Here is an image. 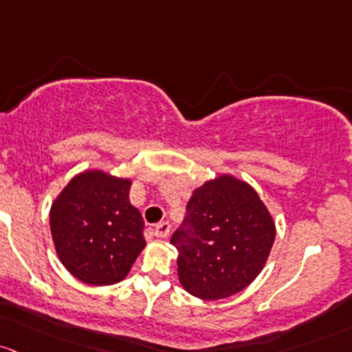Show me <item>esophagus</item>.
<instances>
[{"instance_id": "1", "label": "esophagus", "mask_w": 352, "mask_h": 352, "mask_svg": "<svg viewBox=\"0 0 352 352\" xmlns=\"http://www.w3.org/2000/svg\"><path fill=\"white\" fill-rule=\"evenodd\" d=\"M168 234H170V223L168 222H160L155 227V235H157V237L164 239V237H167Z\"/></svg>"}]
</instances>
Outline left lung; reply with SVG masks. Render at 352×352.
I'll use <instances>...</instances> for the list:
<instances>
[{"label":"left lung","mask_w":352,"mask_h":352,"mask_svg":"<svg viewBox=\"0 0 352 352\" xmlns=\"http://www.w3.org/2000/svg\"><path fill=\"white\" fill-rule=\"evenodd\" d=\"M274 239L272 215L249 184L232 175L208 180L194 190L170 239L180 284L204 300L237 294L264 269Z\"/></svg>","instance_id":"obj_1"}]
</instances>
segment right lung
Here are the masks:
<instances>
[{
	"mask_svg": "<svg viewBox=\"0 0 352 352\" xmlns=\"http://www.w3.org/2000/svg\"><path fill=\"white\" fill-rule=\"evenodd\" d=\"M132 180L87 170L69 180L50 210V229L61 264L90 285L126 277L145 247L144 219L130 204Z\"/></svg>",
	"mask_w": 352,
	"mask_h": 352,
	"instance_id": "right-lung-1",
	"label": "right lung"
}]
</instances>
